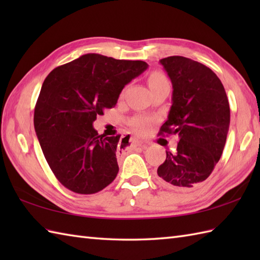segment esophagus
Here are the masks:
<instances>
[{"label":"esophagus","mask_w":260,"mask_h":260,"mask_svg":"<svg viewBox=\"0 0 260 260\" xmlns=\"http://www.w3.org/2000/svg\"><path fill=\"white\" fill-rule=\"evenodd\" d=\"M123 141H125V145H127V147H136L141 144V142L134 136H126Z\"/></svg>","instance_id":"esophagus-1"}]
</instances>
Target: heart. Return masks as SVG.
Masks as SVG:
<instances>
[{"mask_svg":"<svg viewBox=\"0 0 260 260\" xmlns=\"http://www.w3.org/2000/svg\"><path fill=\"white\" fill-rule=\"evenodd\" d=\"M147 82H148V86H150L151 89L154 87L159 86V85L169 84L167 78H165L163 75L158 74V73H154L150 77H148ZM150 124H151V120L147 117H143V116H137V117H134L131 120V125L139 132L146 131L148 128V126H150Z\"/></svg>","mask_w":260,"mask_h":260,"instance_id":"heart-1","label":"heart"}]
</instances>
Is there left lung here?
<instances>
[{
    "label": "left lung",
    "mask_w": 260,
    "mask_h": 260,
    "mask_svg": "<svg viewBox=\"0 0 260 260\" xmlns=\"http://www.w3.org/2000/svg\"><path fill=\"white\" fill-rule=\"evenodd\" d=\"M173 86L172 106L158 135L179 137L175 153L157 169L165 185L191 190L212 173L222 155L230 124V108L222 82L194 60L172 56L159 60Z\"/></svg>",
    "instance_id": "left-lung-1"
}]
</instances>
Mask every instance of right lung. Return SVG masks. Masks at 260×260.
<instances>
[{
  "label": "right lung",
  "mask_w": 260,
  "mask_h": 260,
  "mask_svg": "<svg viewBox=\"0 0 260 260\" xmlns=\"http://www.w3.org/2000/svg\"><path fill=\"white\" fill-rule=\"evenodd\" d=\"M147 67L141 60L87 53L47 76L33 121L49 167L68 190L93 194L115 180L117 154L126 145L120 135H99L92 123Z\"/></svg>",
  "instance_id": "obj_1"
}]
</instances>
